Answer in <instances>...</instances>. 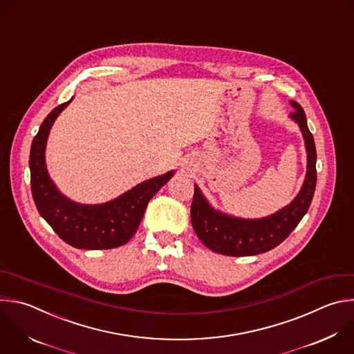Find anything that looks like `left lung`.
<instances>
[{"label":"left lung","mask_w":354,"mask_h":354,"mask_svg":"<svg viewBox=\"0 0 354 354\" xmlns=\"http://www.w3.org/2000/svg\"><path fill=\"white\" fill-rule=\"evenodd\" d=\"M290 104L295 108L290 118L299 125L307 150V172L299 194L289 205L270 216L243 219L214 209L194 185L190 207L192 225L198 239L209 250L232 257L266 253L282 243L308 211L317 183V151L301 105L296 101Z\"/></svg>","instance_id":"obj_1"}]
</instances>
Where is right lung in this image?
Segmentation results:
<instances>
[{
	"label": "right lung",
	"instance_id": "add662e5",
	"mask_svg": "<svg viewBox=\"0 0 354 354\" xmlns=\"http://www.w3.org/2000/svg\"><path fill=\"white\" fill-rule=\"evenodd\" d=\"M72 100L47 115L32 142L29 167L33 200L40 215L65 243L83 250L120 248L132 239L149 201L172 178L174 171L145 180L102 204L86 205L65 197L47 172L44 153L54 121Z\"/></svg>",
	"mask_w": 354,
	"mask_h": 354
}]
</instances>
